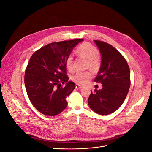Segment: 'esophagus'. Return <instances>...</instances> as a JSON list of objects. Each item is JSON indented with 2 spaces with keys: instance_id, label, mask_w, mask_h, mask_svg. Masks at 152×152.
Here are the masks:
<instances>
[{
  "instance_id": "34e87169",
  "label": "esophagus",
  "mask_w": 152,
  "mask_h": 152,
  "mask_svg": "<svg viewBox=\"0 0 152 152\" xmlns=\"http://www.w3.org/2000/svg\"><path fill=\"white\" fill-rule=\"evenodd\" d=\"M75 87H76V89H80L82 88V86L79 85V84H76Z\"/></svg>"
}]
</instances>
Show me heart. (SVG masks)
I'll return each mask as SVG.
<instances>
[{"mask_svg":"<svg viewBox=\"0 0 152 152\" xmlns=\"http://www.w3.org/2000/svg\"><path fill=\"white\" fill-rule=\"evenodd\" d=\"M76 53L79 56L88 59L91 67L96 68L98 66L99 61L96 58L99 55V50L93 45L89 43L82 44L77 49ZM65 67L68 71H73L72 56H69L66 59ZM91 77L92 73L91 72H78L72 77V79L77 84L84 85Z\"/></svg>","mask_w":152,"mask_h":152,"instance_id":"b5f03b06","label":"heart"}]
</instances>
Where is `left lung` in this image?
Segmentation results:
<instances>
[{"label":"left lung","instance_id":"left-lung-1","mask_svg":"<svg viewBox=\"0 0 152 152\" xmlns=\"http://www.w3.org/2000/svg\"><path fill=\"white\" fill-rule=\"evenodd\" d=\"M102 56L101 66L96 82L102 89H95L88 98L90 108L98 114L107 115L115 112L123 104L131 85L130 70L126 60L109 44L94 40Z\"/></svg>","mask_w":152,"mask_h":152}]
</instances>
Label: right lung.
I'll return each instance as SVG.
<instances>
[{
  "instance_id": "add662e5",
  "label": "right lung",
  "mask_w": 152,
  "mask_h": 152,
  "mask_svg": "<svg viewBox=\"0 0 152 152\" xmlns=\"http://www.w3.org/2000/svg\"><path fill=\"white\" fill-rule=\"evenodd\" d=\"M83 39L49 44L35 51L30 59L25 74V84L31 104L45 115L54 116L65 110L66 98L75 88L68 81L65 60ZM66 84L64 88L61 83Z\"/></svg>"
}]
</instances>
